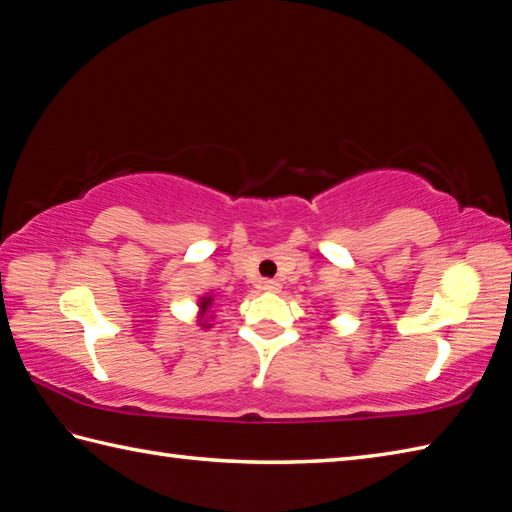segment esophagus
Here are the masks:
<instances>
[{"mask_svg":"<svg viewBox=\"0 0 512 512\" xmlns=\"http://www.w3.org/2000/svg\"><path fill=\"white\" fill-rule=\"evenodd\" d=\"M259 288L266 290V292H279L281 284L275 279H262V281H259Z\"/></svg>","mask_w":512,"mask_h":512,"instance_id":"esophagus-1","label":"esophagus"}]
</instances>
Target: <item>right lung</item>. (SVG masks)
<instances>
[{
    "label": "right lung",
    "mask_w": 512,
    "mask_h": 512,
    "mask_svg": "<svg viewBox=\"0 0 512 512\" xmlns=\"http://www.w3.org/2000/svg\"><path fill=\"white\" fill-rule=\"evenodd\" d=\"M211 301H213V297H204V299L200 301V325H202V328H211V323L206 321V314H209Z\"/></svg>",
    "instance_id": "obj_1"
}]
</instances>
